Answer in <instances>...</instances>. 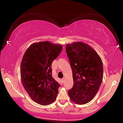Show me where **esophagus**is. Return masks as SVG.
Segmentation results:
<instances>
[{
  "label": "esophagus",
  "instance_id": "esophagus-1",
  "mask_svg": "<svg viewBox=\"0 0 123 123\" xmlns=\"http://www.w3.org/2000/svg\"><path fill=\"white\" fill-rule=\"evenodd\" d=\"M64 81H65V78H62V82L64 83Z\"/></svg>",
  "mask_w": 123,
  "mask_h": 123
}]
</instances>
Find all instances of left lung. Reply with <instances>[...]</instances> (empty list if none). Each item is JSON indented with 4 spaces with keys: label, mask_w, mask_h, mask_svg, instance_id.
Listing matches in <instances>:
<instances>
[{
    "label": "left lung",
    "mask_w": 123,
    "mask_h": 123,
    "mask_svg": "<svg viewBox=\"0 0 123 123\" xmlns=\"http://www.w3.org/2000/svg\"><path fill=\"white\" fill-rule=\"evenodd\" d=\"M66 51L74 81L68 94L74 103L84 105L94 98L99 91L103 78L102 60L92 48L82 42L67 44Z\"/></svg>",
    "instance_id": "8db88e82"
}]
</instances>
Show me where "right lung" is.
Wrapping results in <instances>:
<instances>
[{
	"label": "right lung",
	"mask_w": 123,
	"mask_h": 123,
	"mask_svg": "<svg viewBox=\"0 0 123 123\" xmlns=\"http://www.w3.org/2000/svg\"><path fill=\"white\" fill-rule=\"evenodd\" d=\"M62 50L61 44L42 41L31 44L20 64V78L32 100L46 106L56 99L60 86L52 76L51 66Z\"/></svg>",
	"instance_id": "add662e5"
}]
</instances>
